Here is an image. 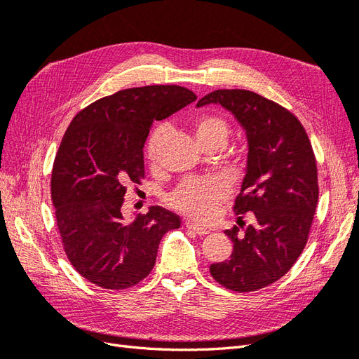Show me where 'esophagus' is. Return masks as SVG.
Listing matches in <instances>:
<instances>
[{
	"label": "esophagus",
	"instance_id": "34e87169",
	"mask_svg": "<svg viewBox=\"0 0 359 359\" xmlns=\"http://www.w3.org/2000/svg\"><path fill=\"white\" fill-rule=\"evenodd\" d=\"M186 227H187V229L193 231V232H196L198 235H208V233H210L208 229H205V227H201V226H198V224H194V223L190 222V220L186 222Z\"/></svg>",
	"mask_w": 359,
	"mask_h": 359
}]
</instances>
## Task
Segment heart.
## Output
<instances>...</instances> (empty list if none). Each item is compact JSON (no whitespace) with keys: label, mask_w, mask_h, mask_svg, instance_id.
Instances as JSON below:
<instances>
[{"label":"heart","mask_w":359,"mask_h":359,"mask_svg":"<svg viewBox=\"0 0 359 359\" xmlns=\"http://www.w3.org/2000/svg\"><path fill=\"white\" fill-rule=\"evenodd\" d=\"M194 135L201 145L210 140H226L229 127L223 118L202 114L194 118ZM166 136V126H158L151 135L147 145V157L156 161L158 149ZM229 194V189L220 180L214 178H190L182 181L170 196L169 203L173 210L189 215L190 219L205 223L212 220L217 206L223 203Z\"/></svg>","instance_id":"1"}]
</instances>
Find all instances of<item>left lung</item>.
<instances>
[{
	"mask_svg": "<svg viewBox=\"0 0 359 359\" xmlns=\"http://www.w3.org/2000/svg\"><path fill=\"white\" fill-rule=\"evenodd\" d=\"M208 103L231 111L248 139L247 175L233 205L240 222L224 231L232 255L210 273L226 289L255 292L283 277L309 241L319 199L316 157L306 128L281 104L248 90H215L198 106ZM245 212L255 217L247 228Z\"/></svg>",
	"mask_w": 359,
	"mask_h": 359,
	"instance_id": "left-lung-1",
	"label": "left lung"
}]
</instances>
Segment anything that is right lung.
Wrapping results in <instances>:
<instances>
[{"mask_svg":"<svg viewBox=\"0 0 359 359\" xmlns=\"http://www.w3.org/2000/svg\"><path fill=\"white\" fill-rule=\"evenodd\" d=\"M198 97L180 85L121 90L74 115L53 160L50 198L62 248L73 268L95 286L121 290L154 268L163 235L181 219L151 206L126 222L128 184L145 178L144 145L161 121Z\"/></svg>","mask_w":359,"mask_h":359,"instance_id":"obj_1","label":"right lung"}]
</instances>
